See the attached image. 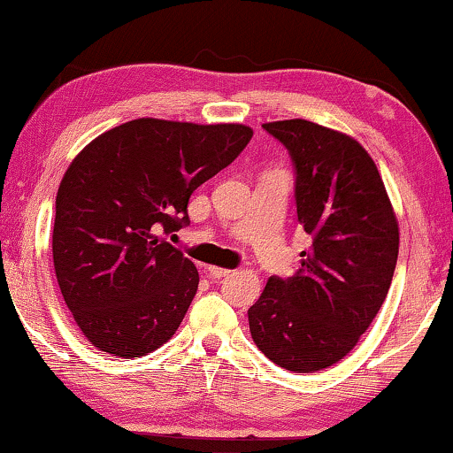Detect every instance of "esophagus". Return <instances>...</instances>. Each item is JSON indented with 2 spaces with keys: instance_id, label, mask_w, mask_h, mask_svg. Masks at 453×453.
Masks as SVG:
<instances>
[{
  "instance_id": "obj_1",
  "label": "esophagus",
  "mask_w": 453,
  "mask_h": 453,
  "mask_svg": "<svg viewBox=\"0 0 453 453\" xmlns=\"http://www.w3.org/2000/svg\"><path fill=\"white\" fill-rule=\"evenodd\" d=\"M206 272H208V275H211L212 280H222V278H226L228 273H231V270H225V267H216V265L206 267Z\"/></svg>"
}]
</instances>
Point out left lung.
Listing matches in <instances>:
<instances>
[{"label":"left lung","mask_w":453,"mask_h":453,"mask_svg":"<svg viewBox=\"0 0 453 453\" xmlns=\"http://www.w3.org/2000/svg\"><path fill=\"white\" fill-rule=\"evenodd\" d=\"M264 128L292 157L296 212L312 245L292 278H270L249 308L255 345L280 368L337 364L368 331L388 294L398 222L376 163L356 139L294 118Z\"/></svg>","instance_id":"8db88e82"}]
</instances>
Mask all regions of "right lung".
<instances>
[{
	"label": "right lung",
	"mask_w": 453,
	"mask_h": 453,
	"mask_svg": "<svg viewBox=\"0 0 453 453\" xmlns=\"http://www.w3.org/2000/svg\"><path fill=\"white\" fill-rule=\"evenodd\" d=\"M245 124L139 118L89 142L57 192L52 261L65 304L94 347L130 359L178 331L200 275L161 233L251 141Z\"/></svg>",
	"instance_id": "add662e5"
}]
</instances>
